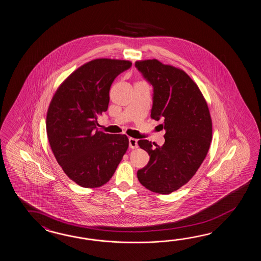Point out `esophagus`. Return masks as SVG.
<instances>
[{
  "instance_id": "esophagus-1",
  "label": "esophagus",
  "mask_w": 261,
  "mask_h": 261,
  "mask_svg": "<svg viewBox=\"0 0 261 261\" xmlns=\"http://www.w3.org/2000/svg\"><path fill=\"white\" fill-rule=\"evenodd\" d=\"M129 147L131 149H137L138 148V140L133 138H130L129 139Z\"/></svg>"
}]
</instances>
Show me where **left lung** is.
<instances>
[{
    "label": "left lung",
    "instance_id": "1",
    "mask_svg": "<svg viewBox=\"0 0 261 261\" xmlns=\"http://www.w3.org/2000/svg\"><path fill=\"white\" fill-rule=\"evenodd\" d=\"M135 65L153 88L151 118L162 120L166 130L163 146L139 140L150 161L138 170V179L147 189L168 195L191 180L204 161L213 136L212 118L199 88L184 70L156 59Z\"/></svg>",
    "mask_w": 261,
    "mask_h": 261
}]
</instances>
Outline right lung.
<instances>
[{
  "label": "right lung",
  "instance_id": "add662e5",
  "mask_svg": "<svg viewBox=\"0 0 261 261\" xmlns=\"http://www.w3.org/2000/svg\"><path fill=\"white\" fill-rule=\"evenodd\" d=\"M132 63L95 59L60 85L46 114V134L64 173L79 186L95 188L111 179L126 152L125 135L99 131L97 118L108 110L112 82Z\"/></svg>",
  "mask_w": 261,
  "mask_h": 261
}]
</instances>
